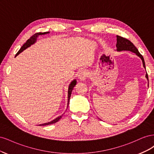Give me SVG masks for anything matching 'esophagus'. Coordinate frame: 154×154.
Masks as SVG:
<instances>
[{
	"label": "esophagus",
	"mask_w": 154,
	"mask_h": 154,
	"mask_svg": "<svg viewBox=\"0 0 154 154\" xmlns=\"http://www.w3.org/2000/svg\"><path fill=\"white\" fill-rule=\"evenodd\" d=\"M87 77H88V72L87 71H85V70H83V71H81L78 75V78L82 81L85 80Z\"/></svg>",
	"instance_id": "1"
}]
</instances>
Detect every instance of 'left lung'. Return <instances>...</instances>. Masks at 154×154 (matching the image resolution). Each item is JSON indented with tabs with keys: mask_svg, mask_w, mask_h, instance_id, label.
Returning a JSON list of instances; mask_svg holds the SVG:
<instances>
[{
	"mask_svg": "<svg viewBox=\"0 0 154 154\" xmlns=\"http://www.w3.org/2000/svg\"><path fill=\"white\" fill-rule=\"evenodd\" d=\"M116 47H117V48H118L117 51H132V52L136 53L138 56V57L141 58V59L143 61V67L146 69L145 63H144L143 57L140 54V53L139 52L137 49L135 47V45L133 44V43H132L129 40H128L126 38H124V37L117 35V44H116ZM146 78L148 80V76L147 73L146 74Z\"/></svg>",
	"mask_w": 154,
	"mask_h": 154,
	"instance_id": "1",
	"label": "left lung"
}]
</instances>
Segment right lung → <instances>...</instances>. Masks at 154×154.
I'll return each instance as SVG.
<instances>
[{
    "label": "right lung",
    "instance_id": "obj_1",
    "mask_svg": "<svg viewBox=\"0 0 154 154\" xmlns=\"http://www.w3.org/2000/svg\"><path fill=\"white\" fill-rule=\"evenodd\" d=\"M48 32H36V33H35V35H33L32 36H31L30 37V38L26 41V42L22 46L21 48L20 49V50L18 51V52H17V53L16 54V56H17L18 54H19L21 52H22L23 51L25 50V49H27V48H29L31 45L33 44L35 42H36V38H37V37H38V35H45V34H47V33H48ZM16 56H15V57H16ZM76 81L75 80H73V81L71 83V84H70V85H69V89H68V101H67V107H68V106H69V100H70V97H71V95L72 91V89H73L74 87L76 85ZM62 117V116H59V117H58L57 118L54 119V120L51 121V122H50L46 123H44V124H41V125H40V126H45V125H51V124L55 123L56 122H57L58 121H59V119H60V118H61Z\"/></svg>",
    "mask_w": 154,
    "mask_h": 154
}]
</instances>
